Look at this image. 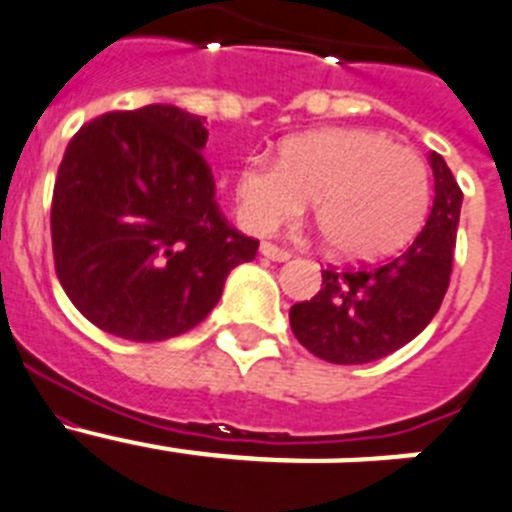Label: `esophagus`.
Masks as SVG:
<instances>
[{
    "mask_svg": "<svg viewBox=\"0 0 512 512\" xmlns=\"http://www.w3.org/2000/svg\"><path fill=\"white\" fill-rule=\"evenodd\" d=\"M260 255L268 257V260H273V262H286L288 257H291V252L281 250V247H275V244H270V242H262L260 244Z\"/></svg>",
    "mask_w": 512,
    "mask_h": 512,
    "instance_id": "obj_1",
    "label": "esophagus"
}]
</instances>
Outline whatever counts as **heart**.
Here are the masks:
<instances>
[{
  "label": "heart",
  "instance_id": "obj_1",
  "mask_svg": "<svg viewBox=\"0 0 512 512\" xmlns=\"http://www.w3.org/2000/svg\"><path fill=\"white\" fill-rule=\"evenodd\" d=\"M311 201L330 250L379 260L415 237L430 206V172L415 149L368 128H319L283 141L275 164L234 175L237 219L252 234L291 224Z\"/></svg>",
  "mask_w": 512,
  "mask_h": 512
}]
</instances>
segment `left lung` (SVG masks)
Segmentation results:
<instances>
[{
  "label": "left lung",
  "mask_w": 512,
  "mask_h": 512,
  "mask_svg": "<svg viewBox=\"0 0 512 512\" xmlns=\"http://www.w3.org/2000/svg\"><path fill=\"white\" fill-rule=\"evenodd\" d=\"M435 198L422 231L379 268L322 270L311 301L291 306V330L309 353L340 366L379 361L415 340L448 291L461 213V188L446 159L430 151Z\"/></svg>",
  "instance_id": "obj_1"
}]
</instances>
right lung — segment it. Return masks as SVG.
<instances>
[{
	"mask_svg": "<svg viewBox=\"0 0 512 512\" xmlns=\"http://www.w3.org/2000/svg\"><path fill=\"white\" fill-rule=\"evenodd\" d=\"M206 118L175 105L100 115L53 185L56 275L95 327L133 342L193 330L257 239L226 224L203 159Z\"/></svg>",
	"mask_w": 512,
	"mask_h": 512,
	"instance_id": "1",
	"label": "right lung"
}]
</instances>
